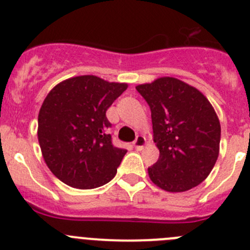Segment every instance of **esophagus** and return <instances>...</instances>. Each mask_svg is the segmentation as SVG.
<instances>
[{
	"mask_svg": "<svg viewBox=\"0 0 250 250\" xmlns=\"http://www.w3.org/2000/svg\"><path fill=\"white\" fill-rule=\"evenodd\" d=\"M145 145H146V138H145V137H143V136H137L136 141H134V143H133L134 148H136V149H138V150H141L142 148L145 147Z\"/></svg>",
	"mask_w": 250,
	"mask_h": 250,
	"instance_id": "obj_1",
	"label": "esophagus"
}]
</instances>
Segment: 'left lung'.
<instances>
[{"label":"left lung","instance_id":"8db88e82","mask_svg":"<svg viewBox=\"0 0 250 250\" xmlns=\"http://www.w3.org/2000/svg\"><path fill=\"white\" fill-rule=\"evenodd\" d=\"M150 108L159 158L148 168L153 183L186 192L212 172L219 154L220 123L202 92L173 77L136 87Z\"/></svg>","mask_w":250,"mask_h":250}]
</instances>
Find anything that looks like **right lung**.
I'll list each match as a JSON object with an SVG mask.
<instances>
[{
  "mask_svg": "<svg viewBox=\"0 0 250 250\" xmlns=\"http://www.w3.org/2000/svg\"><path fill=\"white\" fill-rule=\"evenodd\" d=\"M127 83L72 77L51 89L38 113V142L51 172L67 186L92 189L113 179L127 150L112 145L105 112Z\"/></svg>",
  "mask_w": 250,
  "mask_h": 250,
  "instance_id": "obj_1",
  "label": "right lung"
}]
</instances>
